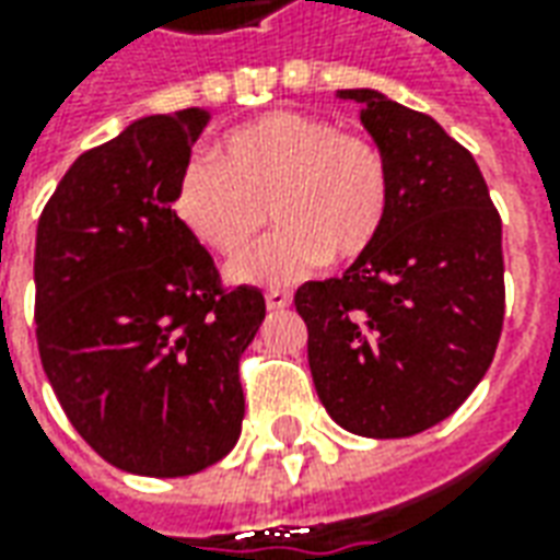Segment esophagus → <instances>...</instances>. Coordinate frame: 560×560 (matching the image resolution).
Masks as SVG:
<instances>
[{
    "label": "esophagus",
    "mask_w": 560,
    "mask_h": 560,
    "mask_svg": "<svg viewBox=\"0 0 560 560\" xmlns=\"http://www.w3.org/2000/svg\"><path fill=\"white\" fill-rule=\"evenodd\" d=\"M288 305H291V293L267 291V308H269V312H284Z\"/></svg>",
    "instance_id": "obj_1"
}]
</instances>
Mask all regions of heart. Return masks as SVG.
<instances>
[{
    "mask_svg": "<svg viewBox=\"0 0 560 560\" xmlns=\"http://www.w3.org/2000/svg\"><path fill=\"white\" fill-rule=\"evenodd\" d=\"M215 159L188 161L173 188V215L197 243L236 257L270 211L282 224L231 264L240 284H293L327 257L360 260L387 228L393 176L384 152L329 119L272 110L228 131Z\"/></svg>",
    "mask_w": 560,
    "mask_h": 560,
    "instance_id": "1",
    "label": "heart"
}]
</instances>
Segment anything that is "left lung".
<instances>
[{"label":"left lung","instance_id":"obj_1","mask_svg":"<svg viewBox=\"0 0 560 560\" xmlns=\"http://www.w3.org/2000/svg\"><path fill=\"white\" fill-rule=\"evenodd\" d=\"M384 152L393 207L377 245L293 296L324 408L363 438L446 420L492 365L504 324L501 215L477 161L432 116L339 90Z\"/></svg>","mask_w":560,"mask_h":560}]
</instances>
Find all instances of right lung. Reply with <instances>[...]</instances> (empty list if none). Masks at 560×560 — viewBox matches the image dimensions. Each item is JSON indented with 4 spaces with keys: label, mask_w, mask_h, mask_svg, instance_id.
Wrapping results in <instances>:
<instances>
[{
    "label": "right lung",
    "mask_w": 560,
    "mask_h": 560,
    "mask_svg": "<svg viewBox=\"0 0 560 560\" xmlns=\"http://www.w3.org/2000/svg\"><path fill=\"white\" fill-rule=\"evenodd\" d=\"M203 107L143 116L83 152L35 236L38 353L80 438L140 477H188L243 432L240 357L267 315L257 288L224 291L173 215Z\"/></svg>",
    "instance_id": "right-lung-1"
}]
</instances>
